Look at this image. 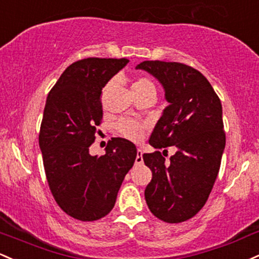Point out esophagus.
I'll return each mask as SVG.
<instances>
[{
  "mask_svg": "<svg viewBox=\"0 0 259 259\" xmlns=\"http://www.w3.org/2000/svg\"><path fill=\"white\" fill-rule=\"evenodd\" d=\"M144 158H143V150L138 149V152H136V158H135V164H143Z\"/></svg>",
  "mask_w": 259,
  "mask_h": 259,
  "instance_id": "1",
  "label": "esophagus"
}]
</instances>
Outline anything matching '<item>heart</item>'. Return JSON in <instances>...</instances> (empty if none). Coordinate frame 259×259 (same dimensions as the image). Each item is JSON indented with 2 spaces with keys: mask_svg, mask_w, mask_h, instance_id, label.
Masks as SVG:
<instances>
[{
  "mask_svg": "<svg viewBox=\"0 0 259 259\" xmlns=\"http://www.w3.org/2000/svg\"><path fill=\"white\" fill-rule=\"evenodd\" d=\"M147 86H153V83L150 79L147 78H139L138 81L133 84V88H140V87H147ZM119 133L125 138L130 139V140H140L141 136L144 133V125L138 123V121L129 120V119H124L120 120L116 125Z\"/></svg>",
  "mask_w": 259,
  "mask_h": 259,
  "instance_id": "obj_1",
  "label": "heart"
}]
</instances>
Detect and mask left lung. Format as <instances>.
I'll use <instances>...</instances> for the list:
<instances>
[{
    "mask_svg": "<svg viewBox=\"0 0 259 259\" xmlns=\"http://www.w3.org/2000/svg\"><path fill=\"white\" fill-rule=\"evenodd\" d=\"M136 69L158 79L168 102L149 144L177 149L168 162L160 151L143 155L152 172L145 199L160 220L183 223L206 203L220 169L226 143L221 102L205 76L188 65L156 60Z\"/></svg>",
    "mask_w": 259,
    "mask_h": 259,
    "instance_id": "left-lung-1",
    "label": "left lung"
}]
</instances>
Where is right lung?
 Wrapping results in <instances>:
<instances>
[{"instance_id":"1","label":"right lung","mask_w":259,"mask_h":259,"mask_svg":"<svg viewBox=\"0 0 259 259\" xmlns=\"http://www.w3.org/2000/svg\"><path fill=\"white\" fill-rule=\"evenodd\" d=\"M127 62L99 58L73 62L48 95L39 133L45 175L58 205L77 220L106 217L135 162L136 146L123 138H113L106 155H90L103 118L102 90Z\"/></svg>"}]
</instances>
